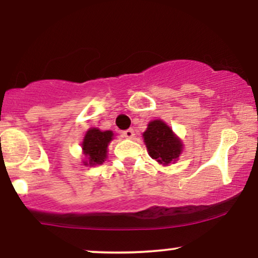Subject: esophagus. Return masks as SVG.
I'll use <instances>...</instances> for the list:
<instances>
[{
  "mask_svg": "<svg viewBox=\"0 0 258 258\" xmlns=\"http://www.w3.org/2000/svg\"><path fill=\"white\" fill-rule=\"evenodd\" d=\"M122 136H123V137H125V138H130V139H131V138L135 137V131H133L132 128L126 130V131L122 132Z\"/></svg>",
  "mask_w": 258,
  "mask_h": 258,
  "instance_id": "obj_1",
  "label": "esophagus"
}]
</instances>
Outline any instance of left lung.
<instances>
[{
	"label": "left lung",
	"instance_id": "obj_1",
	"mask_svg": "<svg viewBox=\"0 0 258 258\" xmlns=\"http://www.w3.org/2000/svg\"><path fill=\"white\" fill-rule=\"evenodd\" d=\"M144 144L150 158L162 166L174 164L183 153V142L164 120L155 119L143 132Z\"/></svg>",
	"mask_w": 258,
	"mask_h": 258
}]
</instances>
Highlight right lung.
<instances>
[{"instance_id":"add662e5","label":"right lung","mask_w":258,"mask_h":258,"mask_svg":"<svg viewBox=\"0 0 258 258\" xmlns=\"http://www.w3.org/2000/svg\"><path fill=\"white\" fill-rule=\"evenodd\" d=\"M114 139L112 131H100L97 127H91L82 139L81 148L85 155V166L102 165L108 158V146Z\"/></svg>"}]
</instances>
